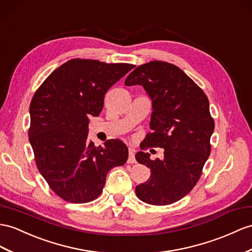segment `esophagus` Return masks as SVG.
<instances>
[{
  "instance_id": "esophagus-1",
  "label": "esophagus",
  "mask_w": 252,
  "mask_h": 252,
  "mask_svg": "<svg viewBox=\"0 0 252 252\" xmlns=\"http://www.w3.org/2000/svg\"><path fill=\"white\" fill-rule=\"evenodd\" d=\"M128 164H134L136 163V159H135V153L133 149H128V158H127Z\"/></svg>"
}]
</instances>
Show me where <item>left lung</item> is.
<instances>
[{
	"mask_svg": "<svg viewBox=\"0 0 252 252\" xmlns=\"http://www.w3.org/2000/svg\"><path fill=\"white\" fill-rule=\"evenodd\" d=\"M125 84L141 85L152 100L151 132L144 146L164 149L163 159L136 153V160L150 168L151 176L135 192L148 204L175 203L197 184L210 157L215 124L208 96L179 67L160 61L140 64Z\"/></svg>",
	"mask_w": 252,
	"mask_h": 252,
	"instance_id": "8db88e82",
	"label": "left lung"
}]
</instances>
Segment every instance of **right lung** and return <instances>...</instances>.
<instances>
[{"instance_id":"1","label":"right lung","mask_w":252,"mask_h":252,"mask_svg":"<svg viewBox=\"0 0 252 252\" xmlns=\"http://www.w3.org/2000/svg\"><path fill=\"white\" fill-rule=\"evenodd\" d=\"M134 68L74 59L51 73L31 101L29 139L41 176L57 196L71 203L98 198L107 172L125 165L128 151L119 139L104 148L88 140L89 117L99 116L104 94Z\"/></svg>"}]
</instances>
